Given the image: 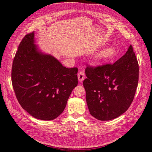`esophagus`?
Wrapping results in <instances>:
<instances>
[{"label":"esophagus","instance_id":"obj_1","mask_svg":"<svg viewBox=\"0 0 152 152\" xmlns=\"http://www.w3.org/2000/svg\"><path fill=\"white\" fill-rule=\"evenodd\" d=\"M78 79L80 82L84 80L85 79V73L83 71H80L78 73Z\"/></svg>","mask_w":152,"mask_h":152}]
</instances>
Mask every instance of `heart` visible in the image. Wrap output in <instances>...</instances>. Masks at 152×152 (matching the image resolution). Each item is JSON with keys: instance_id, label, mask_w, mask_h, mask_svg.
I'll return each instance as SVG.
<instances>
[{"instance_id": "b5f03b06", "label": "heart", "mask_w": 152, "mask_h": 152, "mask_svg": "<svg viewBox=\"0 0 152 152\" xmlns=\"http://www.w3.org/2000/svg\"><path fill=\"white\" fill-rule=\"evenodd\" d=\"M114 50L112 48H108L104 50L99 55V57L102 59L110 58L113 56Z\"/></svg>"}]
</instances>
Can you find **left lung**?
Segmentation results:
<instances>
[{"label": "left lung", "instance_id": "obj_1", "mask_svg": "<svg viewBox=\"0 0 152 152\" xmlns=\"http://www.w3.org/2000/svg\"><path fill=\"white\" fill-rule=\"evenodd\" d=\"M83 82L86 102L92 116L99 121L119 117L129 108L138 84L139 65L130 45L114 63L87 65Z\"/></svg>", "mask_w": 152, "mask_h": 152}]
</instances>
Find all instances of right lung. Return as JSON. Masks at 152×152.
Returning <instances> with one entry per match:
<instances>
[{"mask_svg": "<svg viewBox=\"0 0 152 152\" xmlns=\"http://www.w3.org/2000/svg\"><path fill=\"white\" fill-rule=\"evenodd\" d=\"M77 67L67 68L50 55L39 52L34 31L26 34L12 62V84L21 107L44 121L57 118L77 86Z\"/></svg>", "mask_w": 152, "mask_h": 152, "instance_id": "add662e5", "label": "right lung"}]
</instances>
